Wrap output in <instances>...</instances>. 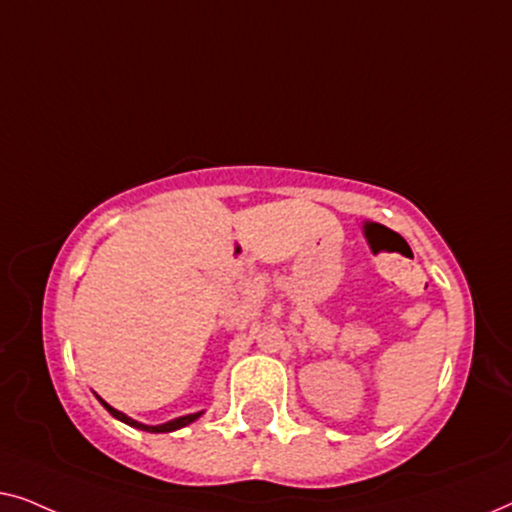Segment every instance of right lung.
<instances>
[{
  "instance_id": "1",
  "label": "right lung",
  "mask_w": 512,
  "mask_h": 512,
  "mask_svg": "<svg viewBox=\"0 0 512 512\" xmlns=\"http://www.w3.org/2000/svg\"><path fill=\"white\" fill-rule=\"evenodd\" d=\"M100 403L104 405V408H107L111 415H114L116 419H121V422H125V424H130V426H135V429H142V431H149V433H167V431H177V429H181V426H186V424H191V422H195V419H198L202 412H195V415H186V417H179V419H172V422H167V424H160V426H146V424H139V422H135V419H130V417H125L123 412H118V410H114L111 408L109 403H104L102 398H100Z\"/></svg>"
}]
</instances>
